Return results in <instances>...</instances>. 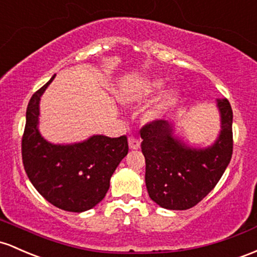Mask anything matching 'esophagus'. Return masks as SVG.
Returning <instances> with one entry per match:
<instances>
[{
	"mask_svg": "<svg viewBox=\"0 0 257 257\" xmlns=\"http://www.w3.org/2000/svg\"><path fill=\"white\" fill-rule=\"evenodd\" d=\"M128 144H129V149H132V150H138V149H140V142L137 139V138H129Z\"/></svg>",
	"mask_w": 257,
	"mask_h": 257,
	"instance_id": "1",
	"label": "esophagus"
}]
</instances>
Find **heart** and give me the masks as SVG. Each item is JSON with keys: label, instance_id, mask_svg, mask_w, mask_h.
Returning a JSON list of instances; mask_svg holds the SVG:
<instances>
[{"label": "heart", "instance_id": "b5f03b06", "mask_svg": "<svg viewBox=\"0 0 257 257\" xmlns=\"http://www.w3.org/2000/svg\"><path fill=\"white\" fill-rule=\"evenodd\" d=\"M163 87H165V81L162 79H140V80H134L124 84L118 92V97L124 103L148 101L156 96L157 94H160ZM179 97L180 90L178 87L172 86L167 89L161 95L156 103L146 112L145 118L148 120H157L161 118H165L178 103Z\"/></svg>", "mask_w": 257, "mask_h": 257}]
</instances>
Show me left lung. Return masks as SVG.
Returning a JSON list of instances; mask_svg holds the SVG:
<instances>
[{
    "mask_svg": "<svg viewBox=\"0 0 257 257\" xmlns=\"http://www.w3.org/2000/svg\"><path fill=\"white\" fill-rule=\"evenodd\" d=\"M221 132L208 148H191L174 135L173 124L154 120L140 131L145 183L152 201L167 210H188L216 187L233 154V112L227 98H217Z\"/></svg>",
    "mask_w": 257,
    "mask_h": 257,
    "instance_id": "1",
    "label": "left lung"
}]
</instances>
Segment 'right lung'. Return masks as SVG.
Here are the masks:
<instances>
[{
    "mask_svg": "<svg viewBox=\"0 0 257 257\" xmlns=\"http://www.w3.org/2000/svg\"><path fill=\"white\" fill-rule=\"evenodd\" d=\"M55 75L33 95L27 108L22 157L28 178L50 204L69 212H84L106 195L109 180L128 154L125 135H92L74 144H52L39 132L40 98Z\"/></svg>",
    "mask_w": 257,
    "mask_h": 257,
    "instance_id": "obj_1",
    "label": "right lung"
}]
</instances>
